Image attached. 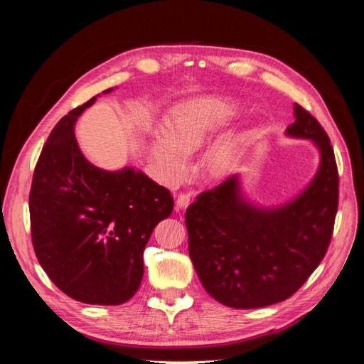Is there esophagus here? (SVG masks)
<instances>
[{
  "label": "esophagus",
  "mask_w": 364,
  "mask_h": 364,
  "mask_svg": "<svg viewBox=\"0 0 364 364\" xmlns=\"http://www.w3.org/2000/svg\"><path fill=\"white\" fill-rule=\"evenodd\" d=\"M176 205H178V208L181 209H185L190 205V194H185V193L179 194L178 199H176Z\"/></svg>",
  "instance_id": "34e87169"
}]
</instances>
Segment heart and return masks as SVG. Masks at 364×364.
<instances>
[{
  "label": "heart",
  "mask_w": 364,
  "mask_h": 364,
  "mask_svg": "<svg viewBox=\"0 0 364 364\" xmlns=\"http://www.w3.org/2000/svg\"><path fill=\"white\" fill-rule=\"evenodd\" d=\"M237 106L226 98L205 95L176 106L167 129L156 127L149 138V153L161 178L179 183L190 171L191 153L199 150L237 115ZM243 135L230 134L215 141L206 155V168L214 178H223L240 164L245 153Z\"/></svg>",
  "instance_id": "b5f03b06"
}]
</instances>
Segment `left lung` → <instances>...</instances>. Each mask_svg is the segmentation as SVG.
Listing matches in <instances>:
<instances>
[{
    "mask_svg": "<svg viewBox=\"0 0 364 364\" xmlns=\"http://www.w3.org/2000/svg\"><path fill=\"white\" fill-rule=\"evenodd\" d=\"M285 135L308 139L318 167L291 200L264 206L245 193L241 174L202 193L185 213L188 252L205 290L230 308L282 302L323 259L338 205L334 150L317 119L299 105Z\"/></svg>",
    "mask_w": 364,
    "mask_h": 364,
    "instance_id": "left-lung-1",
    "label": "left lung"
}]
</instances>
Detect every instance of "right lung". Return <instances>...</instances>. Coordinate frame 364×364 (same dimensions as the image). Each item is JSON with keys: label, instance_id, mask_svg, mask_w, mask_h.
<instances>
[{"label": "right lung", "instance_id": "add662e5", "mask_svg": "<svg viewBox=\"0 0 364 364\" xmlns=\"http://www.w3.org/2000/svg\"><path fill=\"white\" fill-rule=\"evenodd\" d=\"M97 97L65 115L42 149L28 199L31 240L42 269L65 294L121 305L139 289L144 249L174 202L132 165L109 171L85 158L74 130Z\"/></svg>", "mask_w": 364, "mask_h": 364}]
</instances>
